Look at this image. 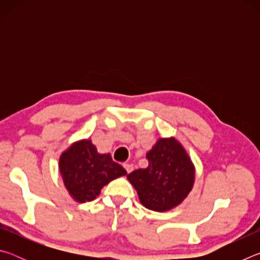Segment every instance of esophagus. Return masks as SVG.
Masks as SVG:
<instances>
[{
  "instance_id": "34e87169",
  "label": "esophagus",
  "mask_w": 260,
  "mask_h": 260,
  "mask_svg": "<svg viewBox=\"0 0 260 260\" xmlns=\"http://www.w3.org/2000/svg\"><path fill=\"white\" fill-rule=\"evenodd\" d=\"M122 166L125 167V170L127 171V173H131L132 171H133V165H132V164H128V162H125V164L122 165Z\"/></svg>"
}]
</instances>
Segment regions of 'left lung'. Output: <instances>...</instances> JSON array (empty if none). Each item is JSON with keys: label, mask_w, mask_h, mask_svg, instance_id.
<instances>
[{"label": "left lung", "mask_w": 260, "mask_h": 260, "mask_svg": "<svg viewBox=\"0 0 260 260\" xmlns=\"http://www.w3.org/2000/svg\"><path fill=\"white\" fill-rule=\"evenodd\" d=\"M149 164L127 175L144 208L166 212L177 208L195 182V166L179 141L160 138L147 152Z\"/></svg>", "instance_id": "obj_1"}]
</instances>
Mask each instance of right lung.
<instances>
[{
    "label": "right lung",
    "instance_id": "obj_1",
    "mask_svg": "<svg viewBox=\"0 0 260 260\" xmlns=\"http://www.w3.org/2000/svg\"><path fill=\"white\" fill-rule=\"evenodd\" d=\"M58 169L69 195L78 203L95 200L105 184L127 174L110 153L98 152L89 139L73 142L61 152Z\"/></svg>",
    "mask_w": 260,
    "mask_h": 260
}]
</instances>
